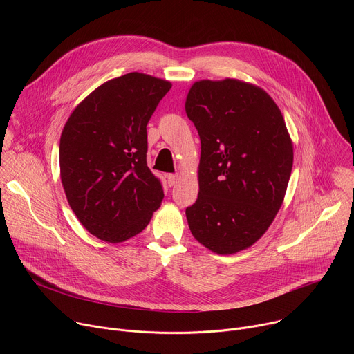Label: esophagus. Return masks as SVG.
I'll return each instance as SVG.
<instances>
[{
	"instance_id": "esophagus-1",
	"label": "esophagus",
	"mask_w": 354,
	"mask_h": 354,
	"mask_svg": "<svg viewBox=\"0 0 354 354\" xmlns=\"http://www.w3.org/2000/svg\"><path fill=\"white\" fill-rule=\"evenodd\" d=\"M167 179H168V185L174 186L178 180V175L176 174H169V175H167Z\"/></svg>"
}]
</instances>
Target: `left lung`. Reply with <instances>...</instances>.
<instances>
[{"label":"left lung","instance_id":"8db88e82","mask_svg":"<svg viewBox=\"0 0 354 354\" xmlns=\"http://www.w3.org/2000/svg\"><path fill=\"white\" fill-rule=\"evenodd\" d=\"M185 109L201 144L189 228L210 250L231 255L254 245L274 220L291 175L292 144L274 100L248 82L197 81Z\"/></svg>","mask_w":354,"mask_h":354}]
</instances>
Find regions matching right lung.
Instances as JSON below:
<instances>
[{
  "mask_svg": "<svg viewBox=\"0 0 354 354\" xmlns=\"http://www.w3.org/2000/svg\"><path fill=\"white\" fill-rule=\"evenodd\" d=\"M171 82L129 73L96 88L74 109L60 138L68 205L96 238L118 243L140 234L164 198L147 167V124Z\"/></svg>",
  "mask_w": 354,
  "mask_h": 354,
  "instance_id": "obj_1",
  "label": "right lung"
}]
</instances>
